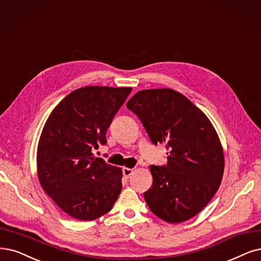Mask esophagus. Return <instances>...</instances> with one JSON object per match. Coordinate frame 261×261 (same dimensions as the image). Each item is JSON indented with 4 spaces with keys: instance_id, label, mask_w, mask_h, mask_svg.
Returning a JSON list of instances; mask_svg holds the SVG:
<instances>
[{
    "instance_id": "1",
    "label": "esophagus",
    "mask_w": 261,
    "mask_h": 261,
    "mask_svg": "<svg viewBox=\"0 0 261 261\" xmlns=\"http://www.w3.org/2000/svg\"><path fill=\"white\" fill-rule=\"evenodd\" d=\"M133 173V169H130V168H123L122 169V174L125 178H129Z\"/></svg>"
}]
</instances>
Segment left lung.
Listing matches in <instances>:
<instances>
[{"label": "left lung", "instance_id": "1", "mask_svg": "<svg viewBox=\"0 0 261 261\" xmlns=\"http://www.w3.org/2000/svg\"><path fill=\"white\" fill-rule=\"evenodd\" d=\"M150 141L166 143L167 166H150L149 210L170 224L196 216L214 197L224 174V150L206 115L169 88L141 90L127 103Z\"/></svg>", "mask_w": 261, "mask_h": 261}]
</instances>
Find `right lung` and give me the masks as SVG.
<instances>
[{
    "instance_id": "1",
    "label": "right lung",
    "mask_w": 261,
    "mask_h": 261,
    "mask_svg": "<svg viewBox=\"0 0 261 261\" xmlns=\"http://www.w3.org/2000/svg\"><path fill=\"white\" fill-rule=\"evenodd\" d=\"M130 87L88 86L67 94L48 117L37 146L41 186L64 213L93 220L110 212L121 191L120 168L93 157Z\"/></svg>"
}]
</instances>
